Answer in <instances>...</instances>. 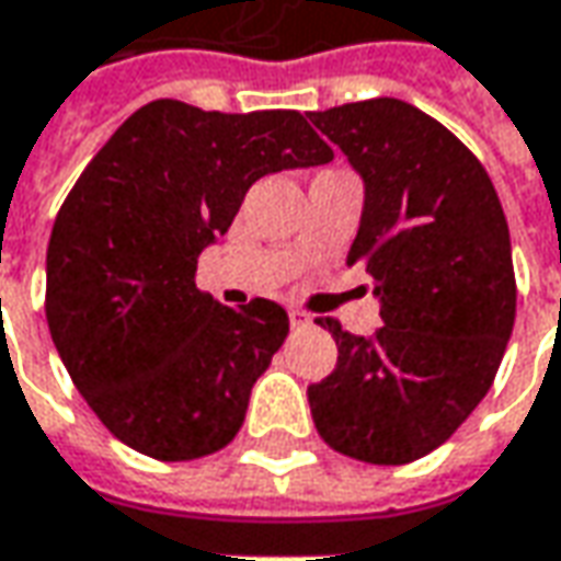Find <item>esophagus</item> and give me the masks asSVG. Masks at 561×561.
<instances>
[{
  "label": "esophagus",
  "mask_w": 561,
  "mask_h": 561,
  "mask_svg": "<svg viewBox=\"0 0 561 561\" xmlns=\"http://www.w3.org/2000/svg\"><path fill=\"white\" fill-rule=\"evenodd\" d=\"M312 324V314L302 312V309H290V328L299 331V328H309Z\"/></svg>",
  "instance_id": "1"
}]
</instances>
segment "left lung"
<instances>
[{"label":"left lung","instance_id":"1","mask_svg":"<svg viewBox=\"0 0 561 561\" xmlns=\"http://www.w3.org/2000/svg\"><path fill=\"white\" fill-rule=\"evenodd\" d=\"M362 186L346 262L375 280L383 328L336 340V368L309 387L318 434L336 453L405 465L453 437L486 397L515 324L512 243L481 162L402 99L312 112Z\"/></svg>","mask_w":561,"mask_h":561}]
</instances>
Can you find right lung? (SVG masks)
<instances>
[{
  "label": "right lung",
  "mask_w": 561,
  "mask_h": 561,
  "mask_svg": "<svg viewBox=\"0 0 561 561\" xmlns=\"http://www.w3.org/2000/svg\"><path fill=\"white\" fill-rule=\"evenodd\" d=\"M331 159L299 112L156 99L87 164L49 237L46 321L80 397L121 443L190 462L237 437L290 318L271 299L221 306L196 287V262L259 178Z\"/></svg>",
  "instance_id": "1"
}]
</instances>
